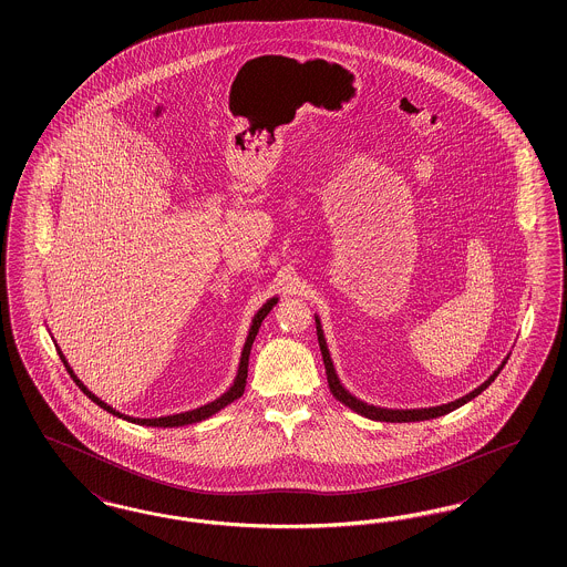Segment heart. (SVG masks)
I'll return each mask as SVG.
<instances>
[{"label": "heart", "instance_id": "obj_1", "mask_svg": "<svg viewBox=\"0 0 567 567\" xmlns=\"http://www.w3.org/2000/svg\"><path fill=\"white\" fill-rule=\"evenodd\" d=\"M174 246L183 250L185 266H187V276L199 278L206 276L208 271L215 270L216 266L223 259V246L215 238H187V236H176Z\"/></svg>", "mask_w": 567, "mask_h": 567}]
</instances>
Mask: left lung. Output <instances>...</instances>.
Instances as JSON below:
<instances>
[{"instance_id": "1", "label": "left lung", "mask_w": 567, "mask_h": 567, "mask_svg": "<svg viewBox=\"0 0 567 567\" xmlns=\"http://www.w3.org/2000/svg\"><path fill=\"white\" fill-rule=\"evenodd\" d=\"M278 303V297H271L268 299L261 308H259V312L255 315V319H252V324H250V331H248V336H246V342H244V351L243 357H240V365H238V374H236V380H234V384L229 386V391L227 393H223L218 400L215 402H210V404L202 405V408H197V410H190V412H183V414H174V416H162V419H134V416H127V414H121L118 410H114L112 405L106 404V402H102L95 393H91L84 384H82L81 378L74 374V370L68 365V361H65V357H63V352L61 349L56 347V352H59V357H61V361H63V365H65V370H68V374L72 377V380L76 382V386L81 389L82 393L93 402V404L100 405V408H104L106 412L110 414H114V416H118V419H125V421H130V423H135V425H146V427H181V425H190V423H199V421H206L208 416H213L216 414L220 408H225L227 404H231L234 400H238V398H243L244 386H246V377H248V354H250V349H252V342H255V336L259 333V327L264 323V319L270 315L271 308Z\"/></svg>"}]
</instances>
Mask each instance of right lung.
I'll return each mask as SVG.
<instances>
[{
    "label": "right lung",
    "instance_id": "1",
    "mask_svg": "<svg viewBox=\"0 0 567 567\" xmlns=\"http://www.w3.org/2000/svg\"><path fill=\"white\" fill-rule=\"evenodd\" d=\"M317 336H319V347H321V354H323L324 374H327V382H329V391L333 393V398H336V400H340L342 404L349 405V408H352L354 412H359V414H363V416H368V419H372V421H386V423L427 421V419L442 416V414H446V412H453V410L458 408V405L467 404L472 398L481 395V393L485 391L486 386L495 380V377L499 374V370L504 368V365H502V368H497V372H495L493 377L488 378L485 384H481V386H478V389H474L470 395L461 398V400L453 402V404L437 405V408H430V410H402V412H400V410H382V408H377V405H368L363 404V402H359L357 398H352L351 393L340 384V378L336 374L333 361H331V357H329V349H327V342H324L323 327H321L319 317H317Z\"/></svg>",
    "mask_w": 567,
    "mask_h": 567
}]
</instances>
